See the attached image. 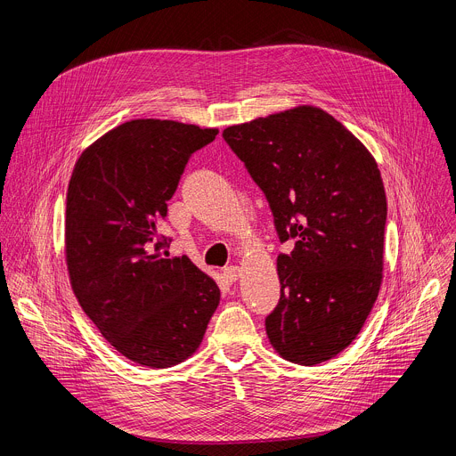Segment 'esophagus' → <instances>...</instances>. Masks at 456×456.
Masks as SVG:
<instances>
[{
    "label": "esophagus",
    "mask_w": 456,
    "mask_h": 456,
    "mask_svg": "<svg viewBox=\"0 0 456 456\" xmlns=\"http://www.w3.org/2000/svg\"><path fill=\"white\" fill-rule=\"evenodd\" d=\"M240 276H241V271H240V267H236V265H231V267H225V269H224V278H225L229 283H234Z\"/></svg>",
    "instance_id": "obj_1"
}]
</instances>
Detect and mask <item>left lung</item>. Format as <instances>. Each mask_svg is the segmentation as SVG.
<instances>
[{
	"label": "left lung",
	"instance_id": "left-lung-1",
	"mask_svg": "<svg viewBox=\"0 0 456 456\" xmlns=\"http://www.w3.org/2000/svg\"><path fill=\"white\" fill-rule=\"evenodd\" d=\"M265 192L280 241L281 296L265 319L273 348L314 366L361 332L382 283L386 192L375 159L330 113L297 106L224 129Z\"/></svg>",
	"mask_w": 456,
	"mask_h": 456
}]
</instances>
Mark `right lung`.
Instances as JSON below:
<instances>
[{"label": "right lung", "instance_id": "right-lung-1", "mask_svg": "<svg viewBox=\"0 0 456 456\" xmlns=\"http://www.w3.org/2000/svg\"><path fill=\"white\" fill-rule=\"evenodd\" d=\"M218 135L160 118L124 122L88 146L67 192L64 252L74 294L104 339L150 368L200 346L220 289L160 234L189 157Z\"/></svg>", "mask_w": 456, "mask_h": 456}]
</instances>
